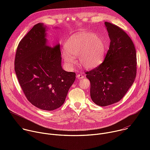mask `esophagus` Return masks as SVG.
<instances>
[{"label":"esophagus","instance_id":"obj_1","mask_svg":"<svg viewBox=\"0 0 150 150\" xmlns=\"http://www.w3.org/2000/svg\"><path fill=\"white\" fill-rule=\"evenodd\" d=\"M76 77H77V78H78V79H81L83 78H84V76H83V75H81V74H78V75H76Z\"/></svg>","mask_w":150,"mask_h":150}]
</instances>
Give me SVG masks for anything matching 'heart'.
Returning <instances> with one entry per match:
<instances>
[{
	"label": "heart",
	"mask_w": 150,
	"mask_h": 150,
	"mask_svg": "<svg viewBox=\"0 0 150 150\" xmlns=\"http://www.w3.org/2000/svg\"><path fill=\"white\" fill-rule=\"evenodd\" d=\"M65 47L62 55L69 66L74 65L75 57L79 56L81 65L88 69L100 65L105 51L103 39L97 34L88 33L75 34L67 40Z\"/></svg>",
	"instance_id": "obj_1"
}]
</instances>
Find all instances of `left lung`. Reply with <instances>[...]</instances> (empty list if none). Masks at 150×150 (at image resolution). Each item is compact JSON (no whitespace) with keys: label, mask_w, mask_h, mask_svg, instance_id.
<instances>
[{"label":"left lung","mask_w":150,"mask_h":150,"mask_svg":"<svg viewBox=\"0 0 150 150\" xmlns=\"http://www.w3.org/2000/svg\"><path fill=\"white\" fill-rule=\"evenodd\" d=\"M110 40L104 61L85 72L91 83L90 96L100 106L120 101L133 84L137 75V53L134 42L119 27L105 22Z\"/></svg>","instance_id":"obj_1"}]
</instances>
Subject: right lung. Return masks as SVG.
Returning a JSON list of instances; mask_svg holds the SVG:
<instances>
[{
	"instance_id": "add662e5",
	"label": "right lung",
	"mask_w": 150,
	"mask_h": 150,
	"mask_svg": "<svg viewBox=\"0 0 150 150\" xmlns=\"http://www.w3.org/2000/svg\"><path fill=\"white\" fill-rule=\"evenodd\" d=\"M46 27L35 25L21 40L15 58V71L27 100L41 110H54L64 103L75 73L61 66L60 45L47 44Z\"/></svg>"
}]
</instances>
